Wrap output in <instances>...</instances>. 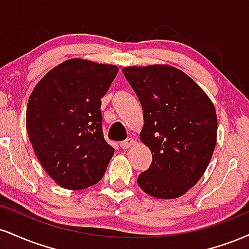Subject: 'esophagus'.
<instances>
[{
    "label": "esophagus",
    "instance_id": "1",
    "mask_svg": "<svg viewBox=\"0 0 249 249\" xmlns=\"http://www.w3.org/2000/svg\"><path fill=\"white\" fill-rule=\"evenodd\" d=\"M133 142H133L132 138H127L126 141L121 142V147L123 148V150H127V148H130L131 146H132Z\"/></svg>",
    "mask_w": 249,
    "mask_h": 249
}]
</instances>
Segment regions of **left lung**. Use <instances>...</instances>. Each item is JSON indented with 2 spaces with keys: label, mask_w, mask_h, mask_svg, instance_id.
<instances>
[{
  "label": "left lung",
  "mask_w": 249,
  "mask_h": 249,
  "mask_svg": "<svg viewBox=\"0 0 249 249\" xmlns=\"http://www.w3.org/2000/svg\"><path fill=\"white\" fill-rule=\"evenodd\" d=\"M123 73L141 101V141L152 153L151 166L137 179L139 187L153 198H179L199 181L212 158L215 107L190 76L171 65L126 67Z\"/></svg>",
  "instance_id": "left-lung-1"
}]
</instances>
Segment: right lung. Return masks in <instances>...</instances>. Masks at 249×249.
<instances>
[{"instance_id":"1","label":"right lung","mask_w":249,"mask_h":249,"mask_svg":"<svg viewBox=\"0 0 249 249\" xmlns=\"http://www.w3.org/2000/svg\"><path fill=\"white\" fill-rule=\"evenodd\" d=\"M118 73L111 64L71 58L36 84L27 131L39 162L57 185L84 190L103 178L115 148L104 139L101 98Z\"/></svg>"}]
</instances>
